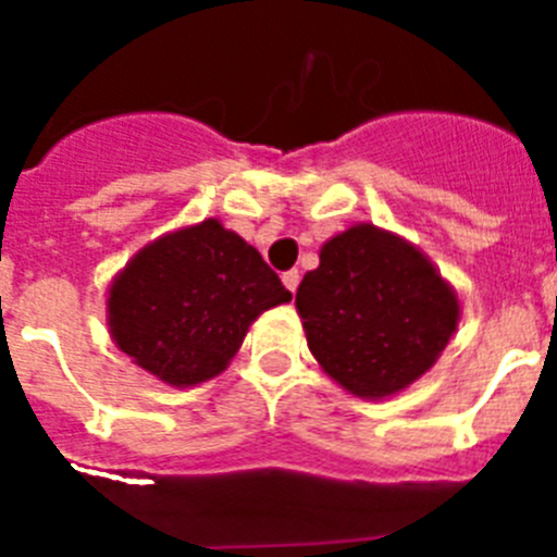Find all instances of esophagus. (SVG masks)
I'll list each match as a JSON object with an SVG mask.
<instances>
[{
  "mask_svg": "<svg viewBox=\"0 0 557 557\" xmlns=\"http://www.w3.org/2000/svg\"><path fill=\"white\" fill-rule=\"evenodd\" d=\"M282 282L289 293H295V289H298V282H301V273H298V270H287V273L282 275Z\"/></svg>",
  "mask_w": 557,
  "mask_h": 557,
  "instance_id": "1",
  "label": "esophagus"
}]
</instances>
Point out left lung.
Listing matches in <instances>:
<instances>
[{
  "label": "left lung",
  "instance_id": "obj_1",
  "mask_svg": "<svg viewBox=\"0 0 557 557\" xmlns=\"http://www.w3.org/2000/svg\"><path fill=\"white\" fill-rule=\"evenodd\" d=\"M295 307L309 351L354 396H391L435 366L460 318L455 293L398 236L357 225L329 239Z\"/></svg>",
  "mask_w": 557,
  "mask_h": 557
}]
</instances>
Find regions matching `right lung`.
Instances as JSON below:
<instances>
[{
  "label": "right lung",
  "instance_id": "add662e5",
  "mask_svg": "<svg viewBox=\"0 0 557 557\" xmlns=\"http://www.w3.org/2000/svg\"><path fill=\"white\" fill-rule=\"evenodd\" d=\"M293 295L259 250L218 220L141 250L113 282L108 323L116 346L166 385L218 376L256 314Z\"/></svg>",
  "mask_w": 557,
  "mask_h": 557
}]
</instances>
